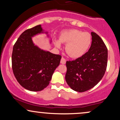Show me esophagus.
I'll use <instances>...</instances> for the list:
<instances>
[{"label": "esophagus", "mask_w": 120, "mask_h": 120, "mask_svg": "<svg viewBox=\"0 0 120 120\" xmlns=\"http://www.w3.org/2000/svg\"><path fill=\"white\" fill-rule=\"evenodd\" d=\"M60 63H61V64H65L66 63V60L64 58V57H62L61 59V61H60Z\"/></svg>", "instance_id": "esophagus-1"}]
</instances>
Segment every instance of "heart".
Segmentation results:
<instances>
[{
  "mask_svg": "<svg viewBox=\"0 0 120 120\" xmlns=\"http://www.w3.org/2000/svg\"><path fill=\"white\" fill-rule=\"evenodd\" d=\"M91 41L90 33L72 29L63 31L59 41H54V45L57 49H60L61 43L66 44L65 51L72 58H79L86 53L91 46Z\"/></svg>",
  "mask_w": 120,
  "mask_h": 120,
  "instance_id": "b5f03b06",
  "label": "heart"
}]
</instances>
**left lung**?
I'll list each match as a JSON object with an SVG mask.
<instances>
[{
	"label": "left lung",
	"mask_w": 120,
	"mask_h": 120,
	"mask_svg": "<svg viewBox=\"0 0 120 120\" xmlns=\"http://www.w3.org/2000/svg\"><path fill=\"white\" fill-rule=\"evenodd\" d=\"M90 49L84 55L73 61H67L65 80L72 90L86 91L92 89L102 79L106 71L108 49L101 38L91 32Z\"/></svg>",
	"instance_id": "obj_1"
}]
</instances>
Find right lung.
<instances>
[{
	"instance_id": "add662e5",
	"label": "right lung",
	"mask_w": 120,
	"mask_h": 120,
	"mask_svg": "<svg viewBox=\"0 0 120 120\" xmlns=\"http://www.w3.org/2000/svg\"><path fill=\"white\" fill-rule=\"evenodd\" d=\"M41 33L49 37L41 25L25 30L15 43L12 51V69L15 77L23 87L31 91H39L49 85L61 59L59 55L35 45L32 37Z\"/></svg>"
}]
</instances>
